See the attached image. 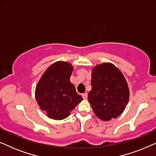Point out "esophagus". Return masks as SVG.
I'll return each instance as SVG.
<instances>
[{
  "mask_svg": "<svg viewBox=\"0 0 156 156\" xmlns=\"http://www.w3.org/2000/svg\"><path fill=\"white\" fill-rule=\"evenodd\" d=\"M82 96L83 99H87V97H88V94H87V93H84V94H82Z\"/></svg>",
  "mask_w": 156,
  "mask_h": 156,
  "instance_id": "34e87169",
  "label": "esophagus"
}]
</instances>
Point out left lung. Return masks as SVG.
Returning a JSON list of instances; mask_svg holds the SVG:
<instances>
[{
    "instance_id": "8db88e82",
    "label": "left lung",
    "mask_w": 156,
    "mask_h": 156,
    "mask_svg": "<svg viewBox=\"0 0 156 156\" xmlns=\"http://www.w3.org/2000/svg\"><path fill=\"white\" fill-rule=\"evenodd\" d=\"M129 99V87L120 70L110 63L96 66L88 99L97 116L103 121L116 118L123 112Z\"/></svg>"
}]
</instances>
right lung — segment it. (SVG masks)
<instances>
[{"mask_svg": "<svg viewBox=\"0 0 156 156\" xmlns=\"http://www.w3.org/2000/svg\"><path fill=\"white\" fill-rule=\"evenodd\" d=\"M72 67L65 62L52 64L42 74L35 89V98L49 118L62 120L83 100L70 82Z\"/></svg>", "mask_w": 156, "mask_h": 156, "instance_id": "add662e5", "label": "right lung"}]
</instances>
